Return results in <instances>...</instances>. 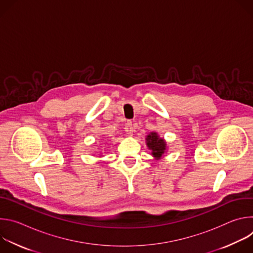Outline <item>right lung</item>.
I'll return each instance as SVG.
<instances>
[{"label":"right lung","instance_id":"right-lung-1","mask_svg":"<svg viewBox=\"0 0 253 253\" xmlns=\"http://www.w3.org/2000/svg\"><path fill=\"white\" fill-rule=\"evenodd\" d=\"M146 141L148 148L152 150V155L155 158L160 159L166 150V142L164 141V139L159 138L156 132H151L147 136Z\"/></svg>","mask_w":253,"mask_h":253}]
</instances>
